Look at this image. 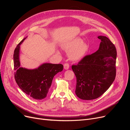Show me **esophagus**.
I'll use <instances>...</instances> for the list:
<instances>
[{
    "label": "esophagus",
    "instance_id": "obj_1",
    "mask_svg": "<svg viewBox=\"0 0 130 130\" xmlns=\"http://www.w3.org/2000/svg\"><path fill=\"white\" fill-rule=\"evenodd\" d=\"M69 68V65L68 63H66L64 64V68L65 69H68Z\"/></svg>",
    "mask_w": 130,
    "mask_h": 130
}]
</instances>
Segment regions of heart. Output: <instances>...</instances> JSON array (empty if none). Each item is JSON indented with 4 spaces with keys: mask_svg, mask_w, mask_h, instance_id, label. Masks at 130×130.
Returning a JSON list of instances; mask_svg holds the SVG:
<instances>
[{
    "mask_svg": "<svg viewBox=\"0 0 130 130\" xmlns=\"http://www.w3.org/2000/svg\"><path fill=\"white\" fill-rule=\"evenodd\" d=\"M62 48L69 52V56L73 61H79L83 58L88 51V45L80 38H76L63 45Z\"/></svg>",
    "mask_w": 130,
    "mask_h": 130,
    "instance_id": "b5f03b06",
    "label": "heart"
}]
</instances>
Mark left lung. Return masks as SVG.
I'll use <instances>...</instances> for the list:
<instances>
[{
	"label": "left lung",
	"mask_w": 130,
	"mask_h": 130,
	"mask_svg": "<svg viewBox=\"0 0 130 130\" xmlns=\"http://www.w3.org/2000/svg\"><path fill=\"white\" fill-rule=\"evenodd\" d=\"M98 38L101 41L99 49L72 66L76 77V95L82 100L100 97L111 86L116 76V46L107 37Z\"/></svg>",
	"instance_id": "left-lung-1"
}]
</instances>
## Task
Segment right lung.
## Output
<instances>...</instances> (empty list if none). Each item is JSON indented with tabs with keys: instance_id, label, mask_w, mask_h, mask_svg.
<instances>
[{
	"instance_id": "obj_1",
	"label": "right lung",
	"mask_w": 130,
	"mask_h": 130,
	"mask_svg": "<svg viewBox=\"0 0 130 130\" xmlns=\"http://www.w3.org/2000/svg\"><path fill=\"white\" fill-rule=\"evenodd\" d=\"M25 38L19 43L14 51V78L19 88L27 95L35 99L41 100L48 95L53 77L57 73L62 71L63 66L61 64L44 63L35 69L21 67L19 48Z\"/></svg>"
}]
</instances>
